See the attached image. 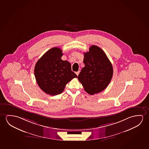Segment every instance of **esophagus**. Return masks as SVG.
<instances>
[{
  "instance_id": "obj_1",
  "label": "esophagus",
  "mask_w": 149,
  "mask_h": 149,
  "mask_svg": "<svg viewBox=\"0 0 149 149\" xmlns=\"http://www.w3.org/2000/svg\"><path fill=\"white\" fill-rule=\"evenodd\" d=\"M76 74L78 76L79 75V71H78V72H75Z\"/></svg>"
}]
</instances>
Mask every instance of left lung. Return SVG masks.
<instances>
[{
  "label": "left lung",
  "instance_id": "left-lung-1",
  "mask_svg": "<svg viewBox=\"0 0 149 149\" xmlns=\"http://www.w3.org/2000/svg\"><path fill=\"white\" fill-rule=\"evenodd\" d=\"M85 67L81 70L78 80L85 91L91 95L98 93L107 88L113 75V68L105 53L96 45L84 53Z\"/></svg>",
  "mask_w": 149,
  "mask_h": 149
}]
</instances>
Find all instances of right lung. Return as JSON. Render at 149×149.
<instances>
[{"instance_id":"right-lung-1","label":"right lung","mask_w":149,"mask_h":149,"mask_svg":"<svg viewBox=\"0 0 149 149\" xmlns=\"http://www.w3.org/2000/svg\"><path fill=\"white\" fill-rule=\"evenodd\" d=\"M61 49L51 48L37 61L34 75L41 89L50 95H56L63 91L66 84L77 76L71 70V63L62 60Z\"/></svg>"}]
</instances>
